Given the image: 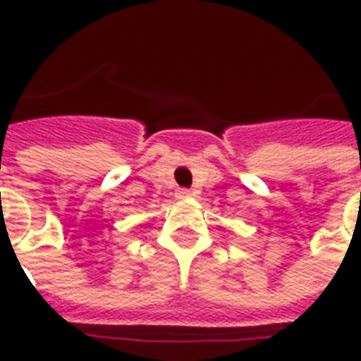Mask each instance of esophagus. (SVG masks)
Wrapping results in <instances>:
<instances>
[{
    "label": "esophagus",
    "instance_id": "esophagus-1",
    "mask_svg": "<svg viewBox=\"0 0 361 361\" xmlns=\"http://www.w3.org/2000/svg\"><path fill=\"white\" fill-rule=\"evenodd\" d=\"M178 197H180V199H188V197H191V191H189V189H180V191H178Z\"/></svg>",
    "mask_w": 361,
    "mask_h": 361
}]
</instances>
